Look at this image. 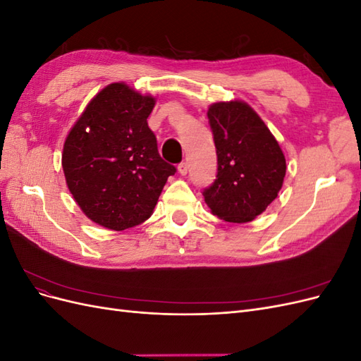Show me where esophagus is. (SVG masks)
Masks as SVG:
<instances>
[{
  "label": "esophagus",
  "instance_id": "obj_1",
  "mask_svg": "<svg viewBox=\"0 0 361 361\" xmlns=\"http://www.w3.org/2000/svg\"><path fill=\"white\" fill-rule=\"evenodd\" d=\"M178 171L179 174H182V176H185V174L188 173V164L187 162H180L178 166Z\"/></svg>",
  "mask_w": 361,
  "mask_h": 361
}]
</instances>
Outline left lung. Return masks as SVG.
<instances>
[{"instance_id": "8db88e82", "label": "left lung", "mask_w": 361, "mask_h": 361, "mask_svg": "<svg viewBox=\"0 0 361 361\" xmlns=\"http://www.w3.org/2000/svg\"><path fill=\"white\" fill-rule=\"evenodd\" d=\"M216 149V179L203 190L214 215L248 223L276 200L286 159L257 113L241 101L216 102L207 110Z\"/></svg>"}]
</instances>
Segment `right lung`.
I'll list each match as a JSON object with an SVG mask.
<instances>
[{
	"label": "right lung",
	"mask_w": 361,
	"mask_h": 361,
	"mask_svg": "<svg viewBox=\"0 0 361 361\" xmlns=\"http://www.w3.org/2000/svg\"><path fill=\"white\" fill-rule=\"evenodd\" d=\"M155 97L123 82L97 93L64 141L68 188L90 220L111 231L145 223L176 167L158 154L147 125Z\"/></svg>",
	"instance_id": "add662e5"
}]
</instances>
